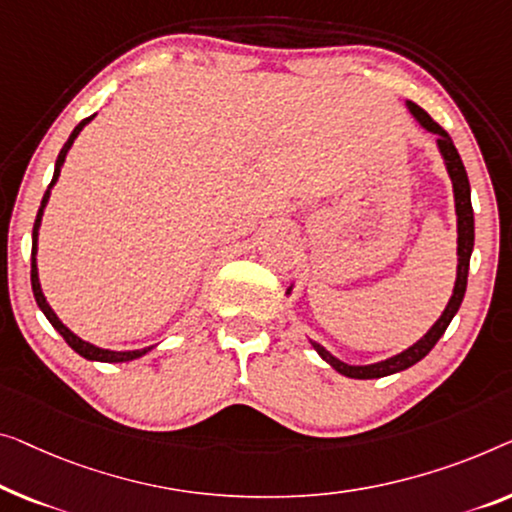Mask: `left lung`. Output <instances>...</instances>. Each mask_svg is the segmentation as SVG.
<instances>
[{"label":"left lung","instance_id":"8db88e82","mask_svg":"<svg viewBox=\"0 0 512 512\" xmlns=\"http://www.w3.org/2000/svg\"><path fill=\"white\" fill-rule=\"evenodd\" d=\"M407 105V110L411 112V117H414L421 128H425L427 133L437 135V149H439V156L444 160L446 165V172L448 177H451L453 183V202H455V220H457V271H455V285H453V294L451 299H448L444 312H441L437 322H434L427 333L423 335L421 340H416L414 345L402 349L400 354H393L384 358V361H377V363H365V365H356V363H347L338 358L335 354H331L329 349L324 345H319L317 340H310V345L315 352L324 358L326 363L331 365L335 372H340V375L345 377H352V379H379V377H388V375H395V372H402L411 368V365H416L421 358H425L427 354L432 352V347L437 345L441 335L446 333L448 324L453 322V317L457 315V310H460L462 299H464V292H467V276H469V259L471 253H474V209H471V186H469V177H467V170H464V163L460 154H457L455 144L451 140V135H448L444 128H441L437 121H434L430 114H427L423 108H418L416 103L411 101H404ZM292 289H294V282L287 287V296H292Z\"/></svg>","mask_w":512,"mask_h":512}]
</instances>
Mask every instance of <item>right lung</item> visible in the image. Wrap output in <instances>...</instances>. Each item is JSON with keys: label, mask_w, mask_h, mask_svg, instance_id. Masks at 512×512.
Wrapping results in <instances>:
<instances>
[{"label": "right lung", "mask_w": 512, "mask_h": 512, "mask_svg": "<svg viewBox=\"0 0 512 512\" xmlns=\"http://www.w3.org/2000/svg\"><path fill=\"white\" fill-rule=\"evenodd\" d=\"M96 114H91V117L82 119L78 126L73 128V133L68 135V140L64 147H61L59 156L55 160V174H52V181L48 190H45L43 200H41V207H38V213H36V220H34V230H32V289H34V299L38 303V308H41V312L45 317H48V322L55 326V331L61 335L68 342V347L73 349V352H78L82 358H87V361H98V363H126V361H135V358H142L144 354H149L151 349H154L156 345H149V347H142V349H126V352H114V349H103L98 345H91V342L82 340L80 335H75L68 326L61 322V319L57 317V312L50 308L48 299H45L43 294V287H41V278H38V262H36V255H38V230H41V223H43V211L45 207H48L50 202V195H52V188H55V183L59 181V174H61V167H64L66 163V156L68 151H71L75 137H78L82 133V128H85L91 119H94Z\"/></svg>", "instance_id": "1"}]
</instances>
